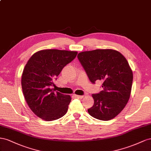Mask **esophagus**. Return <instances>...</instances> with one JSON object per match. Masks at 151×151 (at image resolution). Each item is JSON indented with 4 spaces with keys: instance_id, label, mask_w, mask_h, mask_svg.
Segmentation results:
<instances>
[{
    "instance_id": "1",
    "label": "esophagus",
    "mask_w": 151,
    "mask_h": 151,
    "mask_svg": "<svg viewBox=\"0 0 151 151\" xmlns=\"http://www.w3.org/2000/svg\"><path fill=\"white\" fill-rule=\"evenodd\" d=\"M75 96L77 98H78V99H81V98L83 97V96H78V95H75Z\"/></svg>"
}]
</instances>
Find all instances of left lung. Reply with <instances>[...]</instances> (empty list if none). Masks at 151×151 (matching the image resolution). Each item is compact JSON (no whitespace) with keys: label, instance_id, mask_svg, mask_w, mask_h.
Masks as SVG:
<instances>
[{"label":"left lung","instance_id":"obj_1","mask_svg":"<svg viewBox=\"0 0 151 151\" xmlns=\"http://www.w3.org/2000/svg\"><path fill=\"white\" fill-rule=\"evenodd\" d=\"M78 58L91 82L103 81L104 90L92 96L94 104L88 109L92 117L108 121L121 113L130 99L133 73L126 58L113 49L84 51Z\"/></svg>","mask_w":151,"mask_h":151}]
</instances>
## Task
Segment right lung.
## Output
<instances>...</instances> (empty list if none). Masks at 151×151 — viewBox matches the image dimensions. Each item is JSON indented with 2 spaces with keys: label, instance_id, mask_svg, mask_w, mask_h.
Returning a JSON list of instances; mask_svg holds the SVG:
<instances>
[{
  "label": "right lung",
  "instance_id": "1",
  "mask_svg": "<svg viewBox=\"0 0 151 151\" xmlns=\"http://www.w3.org/2000/svg\"><path fill=\"white\" fill-rule=\"evenodd\" d=\"M78 52L44 49L29 59L21 77V86L29 107L38 117L53 121L66 114L71 96L53 88L54 80L63 68L74 59Z\"/></svg>",
  "mask_w": 151,
  "mask_h": 151
}]
</instances>
